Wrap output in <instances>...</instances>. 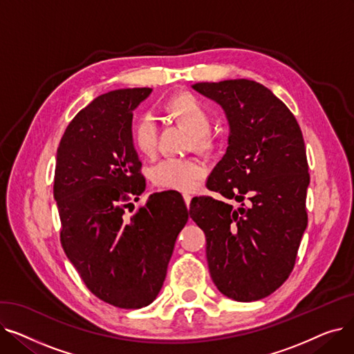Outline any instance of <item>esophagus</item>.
<instances>
[{"mask_svg":"<svg viewBox=\"0 0 354 354\" xmlns=\"http://www.w3.org/2000/svg\"><path fill=\"white\" fill-rule=\"evenodd\" d=\"M191 199H192V196L191 195H188V194H183V201H185V203H187V207L189 208V205H191Z\"/></svg>","mask_w":354,"mask_h":354,"instance_id":"34e87169","label":"esophagus"}]
</instances>
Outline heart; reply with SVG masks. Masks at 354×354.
I'll return each mask as SVG.
<instances>
[{"mask_svg":"<svg viewBox=\"0 0 354 354\" xmlns=\"http://www.w3.org/2000/svg\"><path fill=\"white\" fill-rule=\"evenodd\" d=\"M171 118L192 133L194 145L199 151L212 146L209 133L211 116L201 102L189 95L175 96L166 106ZM133 143L143 155H153L158 147V124L152 116H143L133 127ZM153 180L162 188L192 191L203 176V167L191 159H166L158 163L152 172Z\"/></svg>","mask_w":354,"mask_h":354,"instance_id":"1","label":"heart"}]
</instances>
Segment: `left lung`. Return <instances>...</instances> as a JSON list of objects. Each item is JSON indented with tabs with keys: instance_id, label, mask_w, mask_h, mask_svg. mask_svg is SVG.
Masks as SVG:
<instances>
[{
	"instance_id": "8db88e82",
	"label": "left lung",
	"mask_w": 354,
	"mask_h": 354,
	"mask_svg": "<svg viewBox=\"0 0 354 354\" xmlns=\"http://www.w3.org/2000/svg\"><path fill=\"white\" fill-rule=\"evenodd\" d=\"M192 88L218 103L230 124L227 152L208 188L241 207L196 196L189 215L205 232L216 288L235 301L261 300L288 278L307 228L310 175L303 133L288 107L257 82L196 83Z\"/></svg>"
}]
</instances>
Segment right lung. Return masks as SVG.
<instances>
[{"instance_id":"add662e5","label":"right lung","mask_w":354,"mask_h":354,"mask_svg":"<svg viewBox=\"0 0 354 354\" xmlns=\"http://www.w3.org/2000/svg\"><path fill=\"white\" fill-rule=\"evenodd\" d=\"M151 93L120 88L96 97L70 122L57 149L54 199L63 250L87 288L119 308H142L156 299L188 222L176 191L153 194L124 215L130 198L145 191L132 120Z\"/></svg>"}]
</instances>
